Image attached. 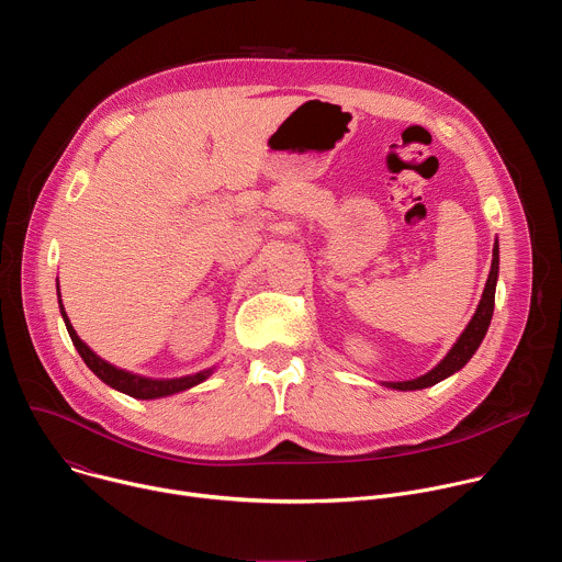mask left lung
<instances>
[{
  "label": "left lung",
  "mask_w": 562,
  "mask_h": 562,
  "mask_svg": "<svg viewBox=\"0 0 562 562\" xmlns=\"http://www.w3.org/2000/svg\"><path fill=\"white\" fill-rule=\"evenodd\" d=\"M496 280H498V243L494 245V260H492V271H490L487 284H485L483 300H480V304H477V308H475V315L471 317L469 327L464 329V334L460 336V340L453 345V349L447 353V358H445L436 369H431L429 373L420 375L418 380H409V382H389V386L400 389V391L425 389V386H431V384L445 380L447 375L456 373L458 369H462V367L469 362V358L475 353V349L480 347V342H483V338H485V334H487V329H490L492 315H494Z\"/></svg>",
  "instance_id": "obj_1"
}]
</instances>
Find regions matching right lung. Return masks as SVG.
I'll return each mask as SVG.
<instances>
[{
    "label": "right lung",
    "mask_w": 562,
    "mask_h": 562,
    "mask_svg": "<svg viewBox=\"0 0 562 562\" xmlns=\"http://www.w3.org/2000/svg\"><path fill=\"white\" fill-rule=\"evenodd\" d=\"M61 315H64V323H66V329H68V336L75 345V349L79 351V356H82V360L87 362V367L102 380L106 382L109 386L131 395V397H142V400H150V397H162V395H171V393H178V391H184V389H191L195 384H200L202 380H206L211 375V369L206 371H200L195 375H184V378H173V380H153V378H144V375H135L131 371H124V369H117L113 364H109L106 360H102L100 356H95L85 342L82 338H79L70 325V319L61 306Z\"/></svg>",
    "instance_id": "obj_1"
}]
</instances>
